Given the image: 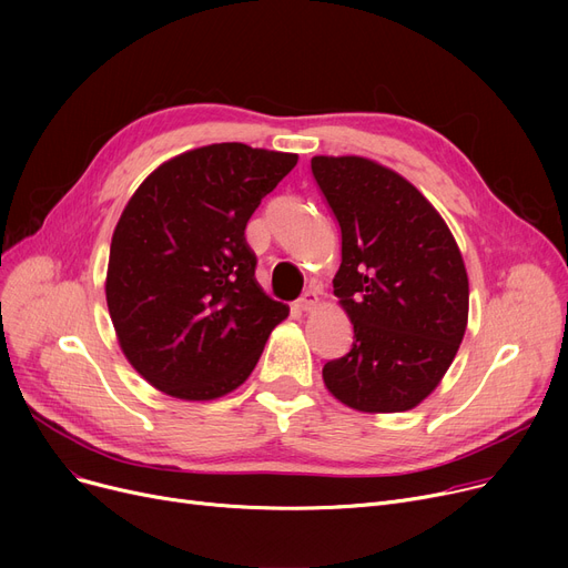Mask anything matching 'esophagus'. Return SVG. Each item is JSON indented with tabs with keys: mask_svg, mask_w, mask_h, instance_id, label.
Masks as SVG:
<instances>
[{
	"mask_svg": "<svg viewBox=\"0 0 568 568\" xmlns=\"http://www.w3.org/2000/svg\"><path fill=\"white\" fill-rule=\"evenodd\" d=\"M317 304H320V296H317V292H313V290H306L300 300H296V308L300 311H313V308H317Z\"/></svg>",
	"mask_w": 568,
	"mask_h": 568,
	"instance_id": "obj_1",
	"label": "esophagus"
}]
</instances>
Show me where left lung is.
<instances>
[{
    "instance_id": "left-lung-1",
    "label": "left lung",
    "mask_w": 568,
    "mask_h": 568,
    "mask_svg": "<svg viewBox=\"0 0 568 568\" xmlns=\"http://www.w3.org/2000/svg\"><path fill=\"white\" fill-rule=\"evenodd\" d=\"M341 227L334 294L354 341L322 377L359 412H405L449 371L467 326L469 283L452 230L398 172L362 156H315Z\"/></svg>"
}]
</instances>
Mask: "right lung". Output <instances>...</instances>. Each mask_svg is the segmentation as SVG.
Here are the masks:
<instances>
[{
  "label": "right lung",
  "instance_id": "add662e5",
  "mask_svg": "<svg viewBox=\"0 0 568 568\" xmlns=\"http://www.w3.org/2000/svg\"><path fill=\"white\" fill-rule=\"evenodd\" d=\"M296 159L209 144L156 168L129 200L110 244L108 311L126 359L159 392H234L287 317L255 281L244 230Z\"/></svg>",
  "mask_w": 568,
  "mask_h": 568
}]
</instances>
